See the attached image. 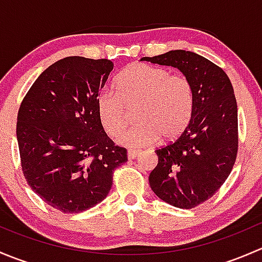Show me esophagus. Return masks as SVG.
<instances>
[{
    "mask_svg": "<svg viewBox=\"0 0 262 262\" xmlns=\"http://www.w3.org/2000/svg\"><path fill=\"white\" fill-rule=\"evenodd\" d=\"M141 155V150H136V149H129L128 150V158H130V160H133V158H136L137 156Z\"/></svg>",
    "mask_w": 262,
    "mask_h": 262,
    "instance_id": "obj_1",
    "label": "esophagus"
}]
</instances>
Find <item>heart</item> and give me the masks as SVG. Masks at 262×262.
I'll list each match as a JSON object with an SVG mask.
<instances>
[{
    "instance_id": "obj_1",
    "label": "heart",
    "mask_w": 262,
    "mask_h": 262,
    "mask_svg": "<svg viewBox=\"0 0 262 262\" xmlns=\"http://www.w3.org/2000/svg\"><path fill=\"white\" fill-rule=\"evenodd\" d=\"M118 92L104 90L97 97V114L110 136H118L128 123V110L138 105L139 121L119 137L126 147H143L163 139L178 138L189 125L194 110V90L185 76L170 70L136 63L115 81Z\"/></svg>"
}]
</instances>
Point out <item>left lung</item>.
I'll use <instances>...</instances> for the list:
<instances>
[{
	"label": "left lung",
	"instance_id": "obj_1",
	"mask_svg": "<svg viewBox=\"0 0 262 262\" xmlns=\"http://www.w3.org/2000/svg\"><path fill=\"white\" fill-rule=\"evenodd\" d=\"M141 60L168 66L191 82V120L173 143L156 149L149 185L163 202L191 209L212 198L231 173L238 149V114L233 87L222 68L186 50Z\"/></svg>",
	"mask_w": 262,
	"mask_h": 262
}]
</instances>
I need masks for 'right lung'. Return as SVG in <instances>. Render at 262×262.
Wrapping results in <instances>:
<instances>
[{"instance_id": "obj_1", "label": "right lung", "mask_w": 262, "mask_h": 262, "mask_svg": "<svg viewBox=\"0 0 262 262\" xmlns=\"http://www.w3.org/2000/svg\"><path fill=\"white\" fill-rule=\"evenodd\" d=\"M114 63L67 57L49 66L20 105L16 137L29 186L54 209L80 213L101 203L126 162L97 114Z\"/></svg>"}]
</instances>
